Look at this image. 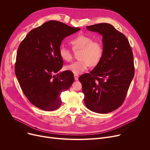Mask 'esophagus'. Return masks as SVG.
<instances>
[{"instance_id":"esophagus-1","label":"esophagus","mask_w":150,"mask_h":150,"mask_svg":"<svg viewBox=\"0 0 150 150\" xmlns=\"http://www.w3.org/2000/svg\"><path fill=\"white\" fill-rule=\"evenodd\" d=\"M78 77H79V76H78V74H74V78H75V80H78Z\"/></svg>"}]
</instances>
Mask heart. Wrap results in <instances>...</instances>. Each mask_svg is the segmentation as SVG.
<instances>
[{
    "label": "heart",
    "mask_w": 150,
    "mask_h": 150,
    "mask_svg": "<svg viewBox=\"0 0 150 150\" xmlns=\"http://www.w3.org/2000/svg\"><path fill=\"white\" fill-rule=\"evenodd\" d=\"M74 51L80 52L78 58L80 59L66 66V69L75 74H80L87 69L91 65L95 66L100 62L103 55V46L98 41H93L91 36L79 35L70 41ZM61 58L67 62L72 59L70 50L64 46L59 49Z\"/></svg>",
    "instance_id": "obj_1"
}]
</instances>
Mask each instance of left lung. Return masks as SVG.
Segmentation results:
<instances>
[{
	"label": "left lung",
	"instance_id": "8db88e82",
	"mask_svg": "<svg viewBox=\"0 0 150 150\" xmlns=\"http://www.w3.org/2000/svg\"><path fill=\"white\" fill-rule=\"evenodd\" d=\"M86 27L103 36L104 52L100 62L90 74L78 78L84 103L93 112H111L123 103L134 76L131 47L127 37L109 23Z\"/></svg>",
	"mask_w": 150,
	"mask_h": 150
}]
</instances>
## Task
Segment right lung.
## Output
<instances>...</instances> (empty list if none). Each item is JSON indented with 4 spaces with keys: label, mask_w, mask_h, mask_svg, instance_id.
<instances>
[{
    "label": "right lung",
    "mask_w": 150,
    "mask_h": 150,
    "mask_svg": "<svg viewBox=\"0 0 150 150\" xmlns=\"http://www.w3.org/2000/svg\"><path fill=\"white\" fill-rule=\"evenodd\" d=\"M80 30L50 21L31 30L21 42L15 74L23 93L36 107L50 111L61 106L60 93L69 89L74 76L69 70L54 75L63 66L59 49L64 38Z\"/></svg>",
    "instance_id": "obj_1"
}]
</instances>
